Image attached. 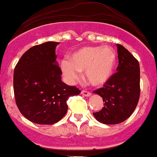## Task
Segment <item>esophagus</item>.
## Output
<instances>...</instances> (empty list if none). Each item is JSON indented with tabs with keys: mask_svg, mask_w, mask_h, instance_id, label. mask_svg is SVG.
<instances>
[{
	"mask_svg": "<svg viewBox=\"0 0 157 157\" xmlns=\"http://www.w3.org/2000/svg\"><path fill=\"white\" fill-rule=\"evenodd\" d=\"M81 94L84 96H87V97H89V96L91 95V93L89 92V91H86V90H82L81 91Z\"/></svg>",
	"mask_w": 157,
	"mask_h": 157,
	"instance_id": "34e87169",
	"label": "esophagus"
}]
</instances>
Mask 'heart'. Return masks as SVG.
<instances>
[{
    "mask_svg": "<svg viewBox=\"0 0 157 157\" xmlns=\"http://www.w3.org/2000/svg\"><path fill=\"white\" fill-rule=\"evenodd\" d=\"M116 54L110 47L88 46L71 55L70 61L61 63L62 71L67 79H77L84 72L87 82L93 86H102L113 74Z\"/></svg>",
    "mask_w": 157,
    "mask_h": 157,
    "instance_id": "1",
    "label": "heart"
}]
</instances>
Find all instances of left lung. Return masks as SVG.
Returning a JSON list of instances; mask_svg holds the SVG:
<instances>
[{"mask_svg":"<svg viewBox=\"0 0 157 157\" xmlns=\"http://www.w3.org/2000/svg\"><path fill=\"white\" fill-rule=\"evenodd\" d=\"M116 46L117 72L103 88L94 91L102 97L105 104L100 111L93 115L97 121L106 124H120L130 117L136 108L140 93L139 62L123 46Z\"/></svg>","mask_w":157,"mask_h":157,"instance_id":"8db88e82","label":"left lung"}]
</instances>
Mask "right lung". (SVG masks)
I'll list each match as a JSON object with an SVG mask.
<instances>
[{"instance_id": "1", "label": "right lung", "mask_w": 157, "mask_h": 157, "mask_svg": "<svg viewBox=\"0 0 157 157\" xmlns=\"http://www.w3.org/2000/svg\"><path fill=\"white\" fill-rule=\"evenodd\" d=\"M59 42L33 46L16 65L13 87L16 104L21 115L39 124H52L67 111V100L81 90L61 80L55 48Z\"/></svg>"}]
</instances>
